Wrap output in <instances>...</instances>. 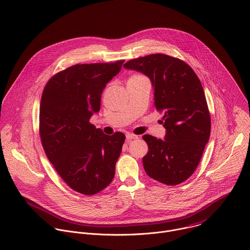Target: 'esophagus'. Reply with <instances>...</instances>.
<instances>
[{
  "instance_id": "obj_1",
  "label": "esophagus",
  "mask_w": 250,
  "mask_h": 250,
  "mask_svg": "<svg viewBox=\"0 0 250 250\" xmlns=\"http://www.w3.org/2000/svg\"><path fill=\"white\" fill-rule=\"evenodd\" d=\"M126 139H127L128 141L136 140V139H138V136H136V135H134V134H131V133H128V134H126Z\"/></svg>"
}]
</instances>
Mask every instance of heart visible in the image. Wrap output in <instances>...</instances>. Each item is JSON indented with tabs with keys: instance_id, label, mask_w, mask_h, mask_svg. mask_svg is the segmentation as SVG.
I'll return each instance as SVG.
<instances>
[{
	"instance_id": "heart-1",
	"label": "heart",
	"mask_w": 250,
	"mask_h": 250,
	"mask_svg": "<svg viewBox=\"0 0 250 250\" xmlns=\"http://www.w3.org/2000/svg\"><path fill=\"white\" fill-rule=\"evenodd\" d=\"M145 78H146V77H145V76H143V75L136 74V75H132V76L129 78L128 82H131V81H137V80H142V79H145Z\"/></svg>"
}]
</instances>
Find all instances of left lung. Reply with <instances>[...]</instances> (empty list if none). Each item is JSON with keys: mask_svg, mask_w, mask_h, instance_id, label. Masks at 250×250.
Returning a JSON list of instances; mask_svg holds the SVG:
<instances>
[{"mask_svg": "<svg viewBox=\"0 0 250 250\" xmlns=\"http://www.w3.org/2000/svg\"><path fill=\"white\" fill-rule=\"evenodd\" d=\"M123 67L150 79L154 106L164 112L165 140L143 137L148 146L143 158L146 172L166 185L182 183L197 168L210 135V115L199 78L184 61L162 53L132 59Z\"/></svg>", "mask_w": 250, "mask_h": 250, "instance_id": "left-lung-1", "label": "left lung"}]
</instances>
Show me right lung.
Here are the masks:
<instances>
[{
	"label": "right lung",
	"instance_id": "right-lung-1",
	"mask_svg": "<svg viewBox=\"0 0 250 250\" xmlns=\"http://www.w3.org/2000/svg\"><path fill=\"white\" fill-rule=\"evenodd\" d=\"M124 63L77 64L54 75L44 86L40 105V136L44 152L75 191L94 195L113 179L125 135H104L90 123L100 110L106 83Z\"/></svg>",
	"mask_w": 250,
	"mask_h": 250
}]
</instances>
